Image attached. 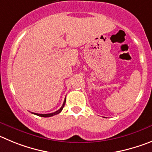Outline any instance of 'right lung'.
Returning <instances> with one entry per match:
<instances>
[{
  "label": "right lung",
  "instance_id": "add662e5",
  "mask_svg": "<svg viewBox=\"0 0 152 152\" xmlns=\"http://www.w3.org/2000/svg\"><path fill=\"white\" fill-rule=\"evenodd\" d=\"M65 102H66V99L64 100V104H63L62 107H61V108H60L58 110H57V111L54 112V113H46V114H42V113H34V114H35V115H37V116H39V117H52V116L56 115V114H58V113H61V110H62L63 108H64V105H65Z\"/></svg>",
  "mask_w": 152,
  "mask_h": 152
}]
</instances>
